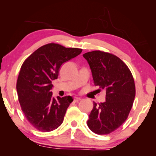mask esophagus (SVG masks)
Segmentation results:
<instances>
[{
    "label": "esophagus",
    "mask_w": 156,
    "mask_h": 156,
    "mask_svg": "<svg viewBox=\"0 0 156 156\" xmlns=\"http://www.w3.org/2000/svg\"><path fill=\"white\" fill-rule=\"evenodd\" d=\"M80 100H81V98H79V97H74V101L75 102H77V101H80Z\"/></svg>",
    "instance_id": "1"
}]
</instances>
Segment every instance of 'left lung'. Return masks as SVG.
<instances>
[{"instance_id": "obj_1", "label": "left lung", "mask_w": 156, "mask_h": 156, "mask_svg": "<svg viewBox=\"0 0 156 156\" xmlns=\"http://www.w3.org/2000/svg\"><path fill=\"white\" fill-rule=\"evenodd\" d=\"M92 78L97 90L106 92V101L94 107L89 115L88 127L94 133L106 135L119 128L127 119L135 96L131 72L120 58L108 53L93 51L86 53Z\"/></svg>"}]
</instances>
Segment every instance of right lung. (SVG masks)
<instances>
[{
	"mask_svg": "<svg viewBox=\"0 0 156 156\" xmlns=\"http://www.w3.org/2000/svg\"><path fill=\"white\" fill-rule=\"evenodd\" d=\"M82 51L49 44L37 49L23 64L16 82L19 101L26 119L37 130L51 131L62 123L73 98L53 97L51 82L58 78L62 65Z\"/></svg>",
	"mask_w": 156,
	"mask_h": 156,
	"instance_id": "add662e5",
	"label": "right lung"
}]
</instances>
